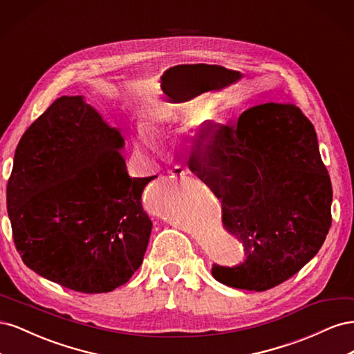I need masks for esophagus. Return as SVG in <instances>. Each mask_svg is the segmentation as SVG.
<instances>
[{
    "label": "esophagus",
    "mask_w": 354,
    "mask_h": 354,
    "mask_svg": "<svg viewBox=\"0 0 354 354\" xmlns=\"http://www.w3.org/2000/svg\"><path fill=\"white\" fill-rule=\"evenodd\" d=\"M187 174V168L181 167V165H176L173 169L169 171L171 177H185Z\"/></svg>",
    "instance_id": "34e87169"
}]
</instances>
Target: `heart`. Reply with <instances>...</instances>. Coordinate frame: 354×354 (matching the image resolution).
Listing matches in <instances>:
<instances>
[{
  "mask_svg": "<svg viewBox=\"0 0 354 354\" xmlns=\"http://www.w3.org/2000/svg\"><path fill=\"white\" fill-rule=\"evenodd\" d=\"M167 120L164 116L152 118L143 124V130H138L134 138V152L137 158L147 159L158 152V146L153 140H160L165 136Z\"/></svg>",
  "mask_w": 354,
  "mask_h": 354,
  "instance_id": "obj_1",
  "label": "heart"
}]
</instances>
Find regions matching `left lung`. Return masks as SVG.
<instances>
[{
	"instance_id": "left-lung-1",
	"label": "left lung",
	"mask_w": 354,
	"mask_h": 354,
	"mask_svg": "<svg viewBox=\"0 0 354 354\" xmlns=\"http://www.w3.org/2000/svg\"><path fill=\"white\" fill-rule=\"evenodd\" d=\"M189 169L221 199L223 227L245 260L212 264L224 285L266 291L299 272L329 232L332 186L313 124L295 104L264 103L236 124H202Z\"/></svg>"
}]
</instances>
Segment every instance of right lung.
Masks as SVG:
<instances>
[{"label": "right lung", "mask_w": 354, "mask_h": 354, "mask_svg": "<svg viewBox=\"0 0 354 354\" xmlns=\"http://www.w3.org/2000/svg\"><path fill=\"white\" fill-rule=\"evenodd\" d=\"M124 138L81 95H62L20 138L7 183L16 250L39 276L85 294L111 292L142 266L153 177L131 178Z\"/></svg>", "instance_id": "add662e5"}]
</instances>
